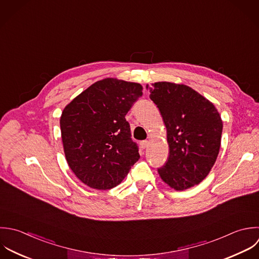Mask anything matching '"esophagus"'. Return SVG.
<instances>
[{"mask_svg":"<svg viewBox=\"0 0 259 259\" xmlns=\"http://www.w3.org/2000/svg\"><path fill=\"white\" fill-rule=\"evenodd\" d=\"M148 144H149L148 141H142V142H140V147H141L142 149H145V148L148 146Z\"/></svg>","mask_w":259,"mask_h":259,"instance_id":"34e87169","label":"esophagus"}]
</instances>
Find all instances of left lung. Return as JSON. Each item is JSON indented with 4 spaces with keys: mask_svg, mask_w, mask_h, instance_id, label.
<instances>
[{
    "mask_svg": "<svg viewBox=\"0 0 259 259\" xmlns=\"http://www.w3.org/2000/svg\"><path fill=\"white\" fill-rule=\"evenodd\" d=\"M146 89L163 119L169 147L167 161L158 168L160 179L176 191L199 185L219 154L223 122L218 110L183 83L157 81Z\"/></svg>",
    "mask_w": 259,
    "mask_h": 259,
    "instance_id": "obj_1",
    "label": "left lung"
}]
</instances>
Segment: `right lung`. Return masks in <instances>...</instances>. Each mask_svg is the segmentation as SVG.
<instances>
[{"mask_svg":"<svg viewBox=\"0 0 259 259\" xmlns=\"http://www.w3.org/2000/svg\"><path fill=\"white\" fill-rule=\"evenodd\" d=\"M142 90L138 82L107 77L63 109L59 123L65 159L88 187L103 191L115 188L139 159L125 116Z\"/></svg>","mask_w":259,"mask_h":259,"instance_id":"right-lung-1","label":"right lung"}]
</instances>
